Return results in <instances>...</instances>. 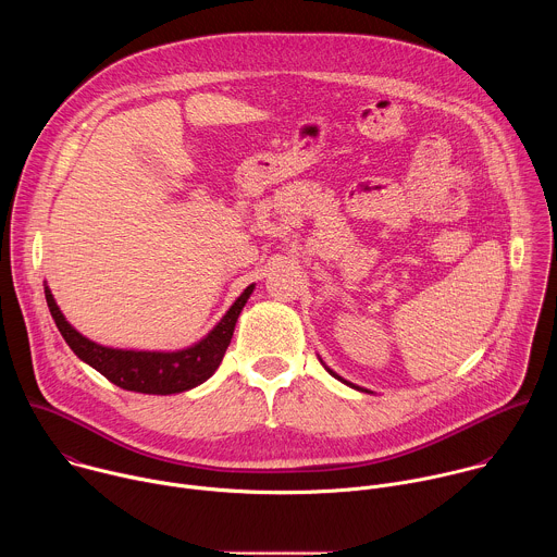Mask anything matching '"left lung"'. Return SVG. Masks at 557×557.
Listing matches in <instances>:
<instances>
[{
  "label": "left lung",
  "instance_id": "obj_1",
  "mask_svg": "<svg viewBox=\"0 0 557 557\" xmlns=\"http://www.w3.org/2000/svg\"><path fill=\"white\" fill-rule=\"evenodd\" d=\"M329 372H331V374H333V376H337V374H335V372H333V370H329ZM337 379H342V376H337ZM342 381H344V379H342ZM344 383H346V381H344ZM352 387H357V385H352Z\"/></svg>",
  "mask_w": 557,
  "mask_h": 557
}]
</instances>
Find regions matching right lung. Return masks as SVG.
<instances>
[{
	"label": "right lung",
	"mask_w": 557,
	"mask_h": 557,
	"mask_svg": "<svg viewBox=\"0 0 557 557\" xmlns=\"http://www.w3.org/2000/svg\"><path fill=\"white\" fill-rule=\"evenodd\" d=\"M253 293V284L233 301L218 326L198 344L176 352H151V350H121L90 342L74 331L63 312L59 310L50 288L46 286V301L52 320L63 335L72 352L101 372L108 381L123 389L143 394H176L205 383L222 363V357L231 344L233 329L240 317L247 299Z\"/></svg>",
	"instance_id": "1"
}]
</instances>
